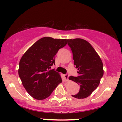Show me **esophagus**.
Returning a JSON list of instances; mask_svg holds the SVG:
<instances>
[{
  "instance_id": "34e87169",
  "label": "esophagus",
  "mask_w": 122,
  "mask_h": 122,
  "mask_svg": "<svg viewBox=\"0 0 122 122\" xmlns=\"http://www.w3.org/2000/svg\"><path fill=\"white\" fill-rule=\"evenodd\" d=\"M64 79H65L66 81H68L69 80V75H67L66 74V75H64Z\"/></svg>"
}]
</instances>
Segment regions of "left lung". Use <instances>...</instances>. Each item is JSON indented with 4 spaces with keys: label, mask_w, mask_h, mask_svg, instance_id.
Instances as JSON below:
<instances>
[{
    "label": "left lung",
    "mask_w": 122,
    "mask_h": 122,
    "mask_svg": "<svg viewBox=\"0 0 122 122\" xmlns=\"http://www.w3.org/2000/svg\"><path fill=\"white\" fill-rule=\"evenodd\" d=\"M73 53L74 65L79 76L69 79L80 85V91L72 95L77 99H84L93 92L100 82L104 71L102 61L91 45L83 39L68 40Z\"/></svg>",
    "instance_id": "obj_1"
}]
</instances>
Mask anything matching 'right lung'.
Returning a JSON list of instances; mask_svg holds the SVG:
<instances>
[{"instance_id":"right-lung-1","label":"right lung","mask_w":122,"mask_h":122,"mask_svg":"<svg viewBox=\"0 0 122 122\" xmlns=\"http://www.w3.org/2000/svg\"><path fill=\"white\" fill-rule=\"evenodd\" d=\"M66 39L42 38L28 49L19 61L18 74L29 94L37 100L48 97L60 83L59 73L51 69L54 57Z\"/></svg>"}]
</instances>
